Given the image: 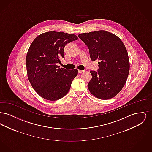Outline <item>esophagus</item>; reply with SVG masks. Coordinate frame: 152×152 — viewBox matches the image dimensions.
I'll list each match as a JSON object with an SVG mask.
<instances>
[{"instance_id":"1","label":"esophagus","mask_w":152,"mask_h":152,"mask_svg":"<svg viewBox=\"0 0 152 152\" xmlns=\"http://www.w3.org/2000/svg\"><path fill=\"white\" fill-rule=\"evenodd\" d=\"M78 72L79 73H81L84 72H85V71L84 70H79L78 71Z\"/></svg>"}]
</instances>
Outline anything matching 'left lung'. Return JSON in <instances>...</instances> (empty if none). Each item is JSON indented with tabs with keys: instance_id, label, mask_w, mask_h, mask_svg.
Wrapping results in <instances>:
<instances>
[{
	"instance_id": "8db88e82",
	"label": "left lung",
	"mask_w": 152,
	"mask_h": 152,
	"mask_svg": "<svg viewBox=\"0 0 152 152\" xmlns=\"http://www.w3.org/2000/svg\"><path fill=\"white\" fill-rule=\"evenodd\" d=\"M78 36L89 48L91 60H100L98 71H90L92 79L88 84L89 91L101 100L114 97L123 89L129 72L125 46L118 36L104 30Z\"/></svg>"
}]
</instances>
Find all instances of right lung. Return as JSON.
<instances>
[{"instance_id": "right-lung-1", "label": "right lung", "mask_w": 152, "mask_h": 152, "mask_svg": "<svg viewBox=\"0 0 152 152\" xmlns=\"http://www.w3.org/2000/svg\"><path fill=\"white\" fill-rule=\"evenodd\" d=\"M72 34L50 31L37 36L26 57L28 78L36 93L44 99L56 101L65 96L77 69H65L56 65L64 58L65 45L76 40Z\"/></svg>"}]
</instances>
